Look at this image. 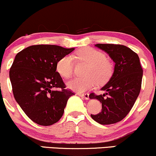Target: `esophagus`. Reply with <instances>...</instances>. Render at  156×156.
I'll return each mask as SVG.
<instances>
[{"instance_id": "1", "label": "esophagus", "mask_w": 156, "mask_h": 156, "mask_svg": "<svg viewBox=\"0 0 156 156\" xmlns=\"http://www.w3.org/2000/svg\"><path fill=\"white\" fill-rule=\"evenodd\" d=\"M78 95H79L81 98H84L85 100H89V94H81V93H78Z\"/></svg>"}]
</instances>
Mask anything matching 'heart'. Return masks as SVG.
I'll list each match as a JSON object with an SVG mask.
<instances>
[{
    "mask_svg": "<svg viewBox=\"0 0 156 156\" xmlns=\"http://www.w3.org/2000/svg\"><path fill=\"white\" fill-rule=\"evenodd\" d=\"M75 58L89 64L86 70L87 76L75 78L67 82L68 88L78 92L93 88L97 81L105 83L112 76V66L107 60L106 55L102 52L92 48H84L76 53ZM56 70L64 78H69L73 73V58L72 55H65L56 64Z\"/></svg>",
    "mask_w": 156,
    "mask_h": 156,
    "instance_id": "b5f03b06",
    "label": "heart"
}]
</instances>
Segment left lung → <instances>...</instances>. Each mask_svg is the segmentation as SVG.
I'll list each match as a JSON object with an SVG mask.
<instances>
[{
  "mask_svg": "<svg viewBox=\"0 0 156 156\" xmlns=\"http://www.w3.org/2000/svg\"><path fill=\"white\" fill-rule=\"evenodd\" d=\"M115 63L113 75L101 88L103 94H89L90 99L102 103L99 114H91L94 121L101 125H111L121 121L131 110L141 90L143 69L139 55L129 48L122 44H97Z\"/></svg>",
  "mask_w": 156,
  "mask_h": 156,
  "instance_id": "8db88e82",
  "label": "left lung"
}]
</instances>
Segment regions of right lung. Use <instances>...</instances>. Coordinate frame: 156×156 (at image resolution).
I'll return each mask as SVG.
<instances>
[{"label":"right lung","instance_id":"add662e5","mask_svg":"<svg viewBox=\"0 0 156 156\" xmlns=\"http://www.w3.org/2000/svg\"><path fill=\"white\" fill-rule=\"evenodd\" d=\"M75 48L37 44L16 55L9 78L15 101L37 124L48 126L63 115L67 101L74 94L66 89L56 64Z\"/></svg>","mask_w":156,"mask_h":156}]
</instances>
